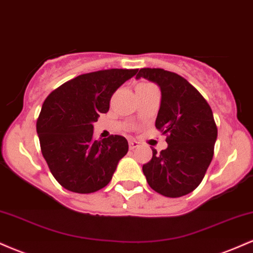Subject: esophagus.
I'll use <instances>...</instances> for the list:
<instances>
[{"mask_svg": "<svg viewBox=\"0 0 253 253\" xmlns=\"http://www.w3.org/2000/svg\"><path fill=\"white\" fill-rule=\"evenodd\" d=\"M128 144H129V150H134L139 146V143L135 140H129Z\"/></svg>", "mask_w": 253, "mask_h": 253, "instance_id": "1", "label": "esophagus"}]
</instances>
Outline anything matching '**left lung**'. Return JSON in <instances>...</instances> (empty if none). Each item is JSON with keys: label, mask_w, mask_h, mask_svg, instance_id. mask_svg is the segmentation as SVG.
Masks as SVG:
<instances>
[{"label": "left lung", "mask_w": 253, "mask_h": 253, "mask_svg": "<svg viewBox=\"0 0 253 253\" xmlns=\"http://www.w3.org/2000/svg\"><path fill=\"white\" fill-rule=\"evenodd\" d=\"M145 78L161 88L156 127L167 134L168 147L143 165L149 185L167 197H181L196 189L214 153L217 128L210 104L187 80L164 69H140Z\"/></svg>", "instance_id": "8db88e82"}]
</instances>
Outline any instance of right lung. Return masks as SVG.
Instances as JSON below:
<instances>
[{
    "label": "right lung",
    "mask_w": 253,
    "mask_h": 253,
    "mask_svg": "<svg viewBox=\"0 0 253 253\" xmlns=\"http://www.w3.org/2000/svg\"><path fill=\"white\" fill-rule=\"evenodd\" d=\"M138 69H109L77 76L52 91L37 121L42 153L62 187L89 194L106 187L128 151L121 135L95 140L94 126L119 86Z\"/></svg>",
    "instance_id": "1"
}]
</instances>
